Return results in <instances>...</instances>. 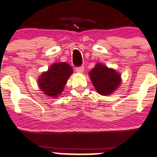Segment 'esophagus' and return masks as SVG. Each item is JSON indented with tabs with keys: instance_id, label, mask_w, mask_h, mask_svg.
I'll use <instances>...</instances> for the list:
<instances>
[{
	"instance_id": "34e87169",
	"label": "esophagus",
	"mask_w": 157,
	"mask_h": 157,
	"mask_svg": "<svg viewBox=\"0 0 157 157\" xmlns=\"http://www.w3.org/2000/svg\"><path fill=\"white\" fill-rule=\"evenodd\" d=\"M76 71L79 73H84V66H80V67H77V68H76Z\"/></svg>"
}]
</instances>
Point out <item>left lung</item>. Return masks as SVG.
<instances>
[{
  "label": "left lung",
  "mask_w": 157,
  "mask_h": 157,
  "mask_svg": "<svg viewBox=\"0 0 157 157\" xmlns=\"http://www.w3.org/2000/svg\"><path fill=\"white\" fill-rule=\"evenodd\" d=\"M89 76L97 92L103 96L112 94L122 81L120 73L99 63L89 72Z\"/></svg>",
  "instance_id": "left-lung-1"
}]
</instances>
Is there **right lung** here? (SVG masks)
<instances>
[{"instance_id": "1", "label": "right lung", "mask_w": 157, "mask_h": 157, "mask_svg": "<svg viewBox=\"0 0 157 157\" xmlns=\"http://www.w3.org/2000/svg\"><path fill=\"white\" fill-rule=\"evenodd\" d=\"M73 68L66 63H55L43 72L37 80L38 87L44 94L58 98L64 90L66 82L73 74Z\"/></svg>"}]
</instances>
